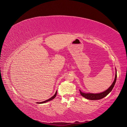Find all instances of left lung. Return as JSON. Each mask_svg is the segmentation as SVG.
Segmentation results:
<instances>
[{
	"mask_svg": "<svg viewBox=\"0 0 127 127\" xmlns=\"http://www.w3.org/2000/svg\"><path fill=\"white\" fill-rule=\"evenodd\" d=\"M116 78H117V71L116 69V74L115 77V79L111 85V86L108 88L106 90L104 91V92H102L99 94H92V93H84L82 92L80 90V92L81 95L83 96V97L86 98L88 100H100L102 98H103L105 96H106L108 94H109L114 87L116 81Z\"/></svg>",
	"mask_w": 127,
	"mask_h": 127,
	"instance_id": "1",
	"label": "left lung"
}]
</instances>
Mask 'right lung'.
Listing matches in <instances>:
<instances>
[{"label":"right lung","mask_w":127,"mask_h":127,"mask_svg":"<svg viewBox=\"0 0 127 127\" xmlns=\"http://www.w3.org/2000/svg\"><path fill=\"white\" fill-rule=\"evenodd\" d=\"M56 95H57V91L56 92V93H55V95H54L53 96H52V97L51 98H50V99H49L48 100H45V101H43V102H37V103H38V104H42V103H45V102H48V101H51V100H53V99H54L55 98V97H56Z\"/></svg>","instance_id":"1"}]
</instances>
